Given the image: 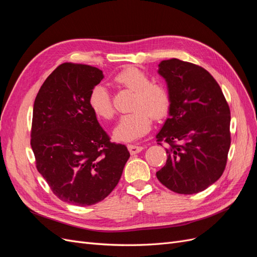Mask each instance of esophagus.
<instances>
[{
  "label": "esophagus",
  "instance_id": "esophagus-1",
  "mask_svg": "<svg viewBox=\"0 0 257 257\" xmlns=\"http://www.w3.org/2000/svg\"><path fill=\"white\" fill-rule=\"evenodd\" d=\"M127 149H128V151H130V153L133 155V154H137V153H139L141 151H143V149H144V147H142V146H136V145H128L127 146Z\"/></svg>",
  "mask_w": 257,
  "mask_h": 257
}]
</instances>
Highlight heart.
<instances>
[{
    "instance_id": "obj_1",
    "label": "heart",
    "mask_w": 257,
    "mask_h": 257,
    "mask_svg": "<svg viewBox=\"0 0 257 257\" xmlns=\"http://www.w3.org/2000/svg\"><path fill=\"white\" fill-rule=\"evenodd\" d=\"M119 87L134 92L132 112L121 115L113 128V138L118 142L131 143L150 131L152 118L163 119L170 108V95L160 83L151 82L150 77L134 66L122 69L113 77ZM89 106L98 118L111 119L114 113L109 92L103 84L93 88L89 95Z\"/></svg>"
}]
</instances>
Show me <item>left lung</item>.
I'll return each mask as SVG.
<instances>
[{
    "mask_svg": "<svg viewBox=\"0 0 257 257\" xmlns=\"http://www.w3.org/2000/svg\"><path fill=\"white\" fill-rule=\"evenodd\" d=\"M158 73L170 95L168 118L158 133L167 143L160 182L178 194H195L219 179L230 147V110L219 83L205 68L178 59L164 60ZM161 145V144H160Z\"/></svg>",
    "mask_w": 257,
    "mask_h": 257,
    "instance_id": "8db88e82",
    "label": "left lung"
}]
</instances>
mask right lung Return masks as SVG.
Instances as JSON below:
<instances>
[{
	"instance_id": "add662e5",
	"label": "right lung",
	"mask_w": 257,
	"mask_h": 257,
	"mask_svg": "<svg viewBox=\"0 0 257 257\" xmlns=\"http://www.w3.org/2000/svg\"><path fill=\"white\" fill-rule=\"evenodd\" d=\"M103 78L96 67L63 63L34 102L31 147L36 168L54 195L76 206L109 195L130 158L125 146L110 143L89 106L91 90Z\"/></svg>"
}]
</instances>
